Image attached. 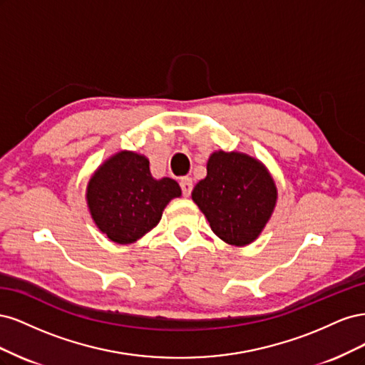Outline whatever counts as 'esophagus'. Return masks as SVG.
Here are the masks:
<instances>
[{
    "label": "esophagus",
    "mask_w": 365,
    "mask_h": 365,
    "mask_svg": "<svg viewBox=\"0 0 365 365\" xmlns=\"http://www.w3.org/2000/svg\"><path fill=\"white\" fill-rule=\"evenodd\" d=\"M180 185H181L182 195H184L185 197L190 196V193H192V190H193V181H192V178H189V176H185V178H181Z\"/></svg>",
    "instance_id": "1"
}]
</instances>
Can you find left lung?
I'll return each instance as SVG.
<instances>
[{
    "label": "left lung",
    "instance_id": "obj_1",
    "mask_svg": "<svg viewBox=\"0 0 365 365\" xmlns=\"http://www.w3.org/2000/svg\"><path fill=\"white\" fill-rule=\"evenodd\" d=\"M192 200L219 239L245 247L259 237L269 220L277 187L259 160L217 150L210 155L207 176L195 185Z\"/></svg>",
    "mask_w": 365,
    "mask_h": 365
}]
</instances>
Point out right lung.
Segmentation results:
<instances>
[{
	"label": "right lung",
	"mask_w": 365,
	"mask_h": 365,
	"mask_svg": "<svg viewBox=\"0 0 365 365\" xmlns=\"http://www.w3.org/2000/svg\"><path fill=\"white\" fill-rule=\"evenodd\" d=\"M181 187L172 178L155 180L149 160L121 150L108 158L91 176L86 202L97 228L115 244L128 245L157 227Z\"/></svg>",
	"instance_id": "obj_1"
}]
</instances>
